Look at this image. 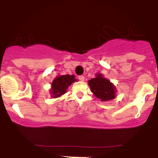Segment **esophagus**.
Segmentation results:
<instances>
[{"instance_id": "esophagus-1", "label": "esophagus", "mask_w": 158, "mask_h": 158, "mask_svg": "<svg viewBox=\"0 0 158 158\" xmlns=\"http://www.w3.org/2000/svg\"><path fill=\"white\" fill-rule=\"evenodd\" d=\"M78 79H79V80H80L81 81H84L85 80V77H83V76H79V77H78Z\"/></svg>"}]
</instances>
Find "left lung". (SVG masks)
<instances>
[{"instance_id": "1", "label": "left lung", "mask_w": 158, "mask_h": 158, "mask_svg": "<svg viewBox=\"0 0 158 158\" xmlns=\"http://www.w3.org/2000/svg\"><path fill=\"white\" fill-rule=\"evenodd\" d=\"M90 90L101 101H109L116 97L117 89L113 83L103 77L102 73H96V77L88 81Z\"/></svg>"}]
</instances>
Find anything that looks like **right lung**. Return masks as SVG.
<instances>
[{
  "label": "right lung",
  "instance_id": "right-lung-1",
  "mask_svg": "<svg viewBox=\"0 0 158 158\" xmlns=\"http://www.w3.org/2000/svg\"><path fill=\"white\" fill-rule=\"evenodd\" d=\"M74 81H77L74 75H61L57 76L51 83V88L50 94L52 98L60 97L66 93L68 87Z\"/></svg>",
  "mask_w": 158,
  "mask_h": 158
}]
</instances>
